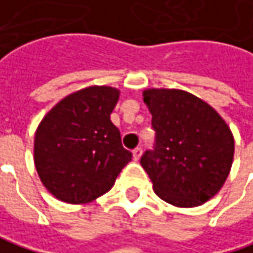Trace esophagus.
I'll return each mask as SVG.
<instances>
[{"label": "esophagus", "instance_id": "obj_1", "mask_svg": "<svg viewBox=\"0 0 253 253\" xmlns=\"http://www.w3.org/2000/svg\"><path fill=\"white\" fill-rule=\"evenodd\" d=\"M141 153H143V150L140 147L134 148V150H133V160H134V161H138L140 157H141Z\"/></svg>", "mask_w": 253, "mask_h": 253}]
</instances>
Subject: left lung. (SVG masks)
<instances>
[{
  "label": "left lung",
  "instance_id": "8db88e82",
  "mask_svg": "<svg viewBox=\"0 0 253 253\" xmlns=\"http://www.w3.org/2000/svg\"><path fill=\"white\" fill-rule=\"evenodd\" d=\"M156 147L140 164L166 203L192 208L211 200L234 161V136L225 120L203 99L180 89H146Z\"/></svg>",
  "mask_w": 253,
  "mask_h": 253
}]
</instances>
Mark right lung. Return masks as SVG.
<instances>
[{"mask_svg":"<svg viewBox=\"0 0 253 253\" xmlns=\"http://www.w3.org/2000/svg\"><path fill=\"white\" fill-rule=\"evenodd\" d=\"M120 90L89 86L63 97L39 123L34 161L46 190L68 204H87L109 191L131 153L110 115Z\"/></svg>","mask_w":253,"mask_h":253,"instance_id":"add662e5","label":"right lung"}]
</instances>
